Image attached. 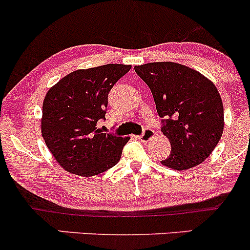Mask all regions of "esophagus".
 Listing matches in <instances>:
<instances>
[{
	"label": "esophagus",
	"instance_id": "34e87169",
	"mask_svg": "<svg viewBox=\"0 0 250 250\" xmlns=\"http://www.w3.org/2000/svg\"><path fill=\"white\" fill-rule=\"evenodd\" d=\"M154 135H155V133H154V130H152V129H145V131L144 133H142V135H139V136H136V138H138L140 141H144V142H147V141H149L150 139H153L154 138Z\"/></svg>",
	"mask_w": 250,
	"mask_h": 250
}]
</instances>
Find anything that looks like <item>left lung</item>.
Segmentation results:
<instances>
[{"mask_svg":"<svg viewBox=\"0 0 250 250\" xmlns=\"http://www.w3.org/2000/svg\"><path fill=\"white\" fill-rule=\"evenodd\" d=\"M134 68L149 86L163 119L161 131L171 142V154L161 164L178 171L202 164L223 133V103L216 85L178 62H148Z\"/></svg>","mask_w":250,"mask_h":250,"instance_id":"left-lung-1","label":"left lung"}]
</instances>
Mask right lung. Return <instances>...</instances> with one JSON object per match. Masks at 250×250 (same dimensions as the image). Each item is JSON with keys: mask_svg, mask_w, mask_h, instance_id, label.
<instances>
[{"mask_svg": "<svg viewBox=\"0 0 250 250\" xmlns=\"http://www.w3.org/2000/svg\"><path fill=\"white\" fill-rule=\"evenodd\" d=\"M130 65L106 64L62 78L42 103L41 134L57 163L70 173L92 177L116 165L129 138L102 133L108 94Z\"/></svg>", "mask_w": 250, "mask_h": 250, "instance_id": "1", "label": "right lung"}]
</instances>
